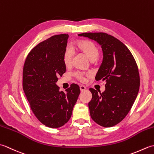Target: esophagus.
<instances>
[{
  "mask_svg": "<svg viewBox=\"0 0 154 154\" xmlns=\"http://www.w3.org/2000/svg\"><path fill=\"white\" fill-rule=\"evenodd\" d=\"M85 89H86V87L85 86H84V85H81L80 86V90H81V91H84Z\"/></svg>",
  "mask_w": 154,
  "mask_h": 154,
  "instance_id": "34e87169",
  "label": "esophagus"
}]
</instances>
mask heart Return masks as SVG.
<instances>
[{
    "instance_id": "obj_1",
    "label": "heart",
    "mask_w": 154,
    "mask_h": 154,
    "mask_svg": "<svg viewBox=\"0 0 154 154\" xmlns=\"http://www.w3.org/2000/svg\"><path fill=\"white\" fill-rule=\"evenodd\" d=\"M76 48L78 50L85 55L91 61H95L99 57V49L97 47V45L92 42L87 40H79L76 42ZM73 57V50L69 48L65 49L63 55V61L65 66H70L72 63ZM85 75L89 76V74H85L83 73H81V72H78L75 74V76L82 81H85Z\"/></svg>"
}]
</instances>
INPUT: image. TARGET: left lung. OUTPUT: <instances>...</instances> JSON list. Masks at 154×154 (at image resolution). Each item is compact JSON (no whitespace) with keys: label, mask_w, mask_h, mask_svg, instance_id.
Returning a JSON list of instances; mask_svg holds the SVG:
<instances>
[{"label":"left lung","mask_w":154,"mask_h":154,"mask_svg":"<svg viewBox=\"0 0 154 154\" xmlns=\"http://www.w3.org/2000/svg\"><path fill=\"white\" fill-rule=\"evenodd\" d=\"M97 42L102 48L103 59L95 79L106 81L105 91L99 94L89 90L90 114L97 124L112 127L129 112L138 94L140 75L136 62L125 45L112 35L103 32L78 34Z\"/></svg>","instance_id":"1"}]
</instances>
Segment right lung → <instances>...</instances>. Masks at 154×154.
Here are the masks:
<instances>
[{
  "label": "right lung",
  "instance_id": "1",
  "mask_svg": "<svg viewBox=\"0 0 154 154\" xmlns=\"http://www.w3.org/2000/svg\"><path fill=\"white\" fill-rule=\"evenodd\" d=\"M68 38L65 34L55 35L38 44L28 55L23 69V90L32 112L52 128L68 122L80 94L76 84H71L65 93L56 85L57 77L66 71L63 55Z\"/></svg>",
  "mask_w": 154,
  "mask_h": 154
}]
</instances>
